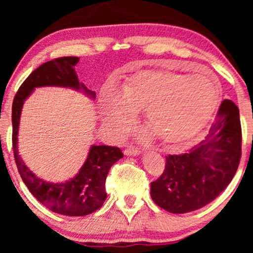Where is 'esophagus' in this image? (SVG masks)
<instances>
[{"label":"esophagus","instance_id":"34e87169","mask_svg":"<svg viewBox=\"0 0 253 253\" xmlns=\"http://www.w3.org/2000/svg\"><path fill=\"white\" fill-rule=\"evenodd\" d=\"M124 154L126 155H138V154H140V151L138 150V148L129 147V148H126V150H124Z\"/></svg>","mask_w":253,"mask_h":253}]
</instances>
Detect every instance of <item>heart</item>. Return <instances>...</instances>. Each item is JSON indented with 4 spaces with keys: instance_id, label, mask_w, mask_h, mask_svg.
Returning <instances> with one entry per match:
<instances>
[{
    "instance_id": "heart-1",
    "label": "heart",
    "mask_w": 253,
    "mask_h": 253,
    "mask_svg": "<svg viewBox=\"0 0 253 253\" xmlns=\"http://www.w3.org/2000/svg\"><path fill=\"white\" fill-rule=\"evenodd\" d=\"M211 76H189L164 70L138 72L102 100L103 121L123 134L132 126L134 112L144 110L145 124L162 143L181 148L188 145L209 120L217 99Z\"/></svg>"
}]
</instances>
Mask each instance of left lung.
<instances>
[{"instance_id":"8db88e82","label":"left lung","mask_w":253,"mask_h":253,"mask_svg":"<svg viewBox=\"0 0 253 253\" xmlns=\"http://www.w3.org/2000/svg\"><path fill=\"white\" fill-rule=\"evenodd\" d=\"M241 154L240 110L231 100H223L205 139L188 153L166 157L164 172L151 183L152 199L175 214L202 209L231 182Z\"/></svg>"}]
</instances>
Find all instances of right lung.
<instances>
[{
  "mask_svg": "<svg viewBox=\"0 0 253 253\" xmlns=\"http://www.w3.org/2000/svg\"><path fill=\"white\" fill-rule=\"evenodd\" d=\"M78 57H60L37 68L20 86L12 102V150L23 182L39 202L55 213L84 216L99 210L107 198L105 183L112 166L123 158L119 147L93 145L87 159L74 178L64 183H50L38 178L18 155V129L24 101L36 87L60 86L83 91L95 98V93L79 83L75 65Z\"/></svg>",
  "mask_w": 253,
  "mask_h": 253,
  "instance_id": "1",
  "label": "right lung"
}]
</instances>
